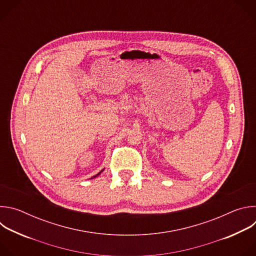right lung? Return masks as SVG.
I'll use <instances>...</instances> for the list:
<instances>
[{
  "mask_svg": "<svg viewBox=\"0 0 256 256\" xmlns=\"http://www.w3.org/2000/svg\"><path fill=\"white\" fill-rule=\"evenodd\" d=\"M102 171H103V170H101V171H100V172H99V173H98V174H96V175H95V176H93V177H91V178H95V177H97V176H98V175H99V174H100V173H101V172H102Z\"/></svg>",
  "mask_w": 256,
  "mask_h": 256,
  "instance_id": "obj_1",
  "label": "right lung"
}]
</instances>
